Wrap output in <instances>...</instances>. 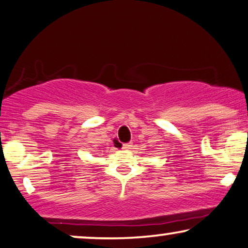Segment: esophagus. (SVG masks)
Wrapping results in <instances>:
<instances>
[{"mask_svg":"<svg viewBox=\"0 0 248 248\" xmlns=\"http://www.w3.org/2000/svg\"><path fill=\"white\" fill-rule=\"evenodd\" d=\"M122 149L126 150V151H129L130 149H133V143H127V144H124V145H122Z\"/></svg>","mask_w":248,"mask_h":248,"instance_id":"34e87169","label":"esophagus"}]
</instances>
